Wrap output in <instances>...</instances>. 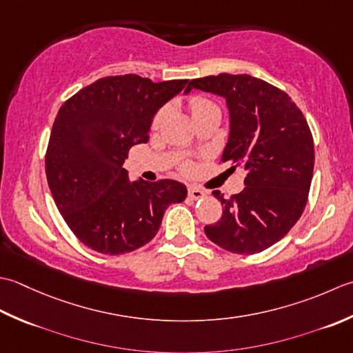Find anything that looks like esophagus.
<instances>
[{"mask_svg":"<svg viewBox=\"0 0 353 353\" xmlns=\"http://www.w3.org/2000/svg\"><path fill=\"white\" fill-rule=\"evenodd\" d=\"M189 196L192 199H201L205 196V192L198 189V187H189Z\"/></svg>","mask_w":353,"mask_h":353,"instance_id":"esophagus-1","label":"esophagus"}]
</instances>
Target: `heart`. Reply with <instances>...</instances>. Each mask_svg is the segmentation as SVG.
<instances>
[{
    "label": "heart",
    "mask_w": 353,
    "mask_h": 353,
    "mask_svg": "<svg viewBox=\"0 0 353 353\" xmlns=\"http://www.w3.org/2000/svg\"><path fill=\"white\" fill-rule=\"evenodd\" d=\"M207 105H210V102H208V100L196 97V99H193L192 102H190V110H192V112H193V111L199 110V108L207 106ZM164 114H166V110H161L160 112L157 114L155 119H154V126H160V123H161L163 119H164Z\"/></svg>",
    "instance_id": "b5f03b06"
}]
</instances>
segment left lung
<instances>
[{
    "label": "left lung",
    "mask_w": 353,
    "mask_h": 353,
    "mask_svg": "<svg viewBox=\"0 0 353 353\" xmlns=\"http://www.w3.org/2000/svg\"><path fill=\"white\" fill-rule=\"evenodd\" d=\"M193 88L225 99L230 114L228 141L222 163L247 170L245 187L225 199L208 239L237 254L270 248L290 232L303 213L314 172V140L303 114L285 91L248 74L193 79Z\"/></svg>",
    "instance_id": "left-lung-1"
}]
</instances>
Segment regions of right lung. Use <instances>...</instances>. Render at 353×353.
Returning <instances> with one entry per match:
<instances>
[{
    "instance_id": "right-lung-1",
    "label": "right lung",
    "mask_w": 353,
    "mask_h": 353,
    "mask_svg": "<svg viewBox=\"0 0 353 353\" xmlns=\"http://www.w3.org/2000/svg\"><path fill=\"white\" fill-rule=\"evenodd\" d=\"M187 82L110 76L61 106L46 174L57 210L86 247L111 256L131 253L157 234L170 204L185 199L184 184L131 181L123 163L129 149L149 140L155 114Z\"/></svg>"
}]
</instances>
